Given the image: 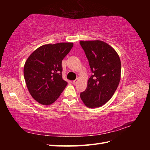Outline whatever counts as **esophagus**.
I'll use <instances>...</instances> for the list:
<instances>
[{
  "label": "esophagus",
  "mask_w": 150,
  "mask_h": 150,
  "mask_svg": "<svg viewBox=\"0 0 150 150\" xmlns=\"http://www.w3.org/2000/svg\"><path fill=\"white\" fill-rule=\"evenodd\" d=\"M77 81H78V79H76V80H75V81H73V83L74 84H75L77 82Z\"/></svg>",
  "instance_id": "obj_1"
}]
</instances>
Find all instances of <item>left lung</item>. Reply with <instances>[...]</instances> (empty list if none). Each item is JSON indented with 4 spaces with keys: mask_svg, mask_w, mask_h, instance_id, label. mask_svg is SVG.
<instances>
[{
    "mask_svg": "<svg viewBox=\"0 0 150 150\" xmlns=\"http://www.w3.org/2000/svg\"><path fill=\"white\" fill-rule=\"evenodd\" d=\"M93 73L81 98L90 108L100 107L113 97L120 81V57L112 47L99 40L80 41Z\"/></svg>",
    "mask_w": 150,
    "mask_h": 150,
    "instance_id": "left-lung-1",
    "label": "left lung"
}]
</instances>
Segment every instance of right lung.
<instances>
[{
    "instance_id": "1",
    "label": "right lung",
    "mask_w": 150,
    "mask_h": 150,
    "mask_svg": "<svg viewBox=\"0 0 150 150\" xmlns=\"http://www.w3.org/2000/svg\"><path fill=\"white\" fill-rule=\"evenodd\" d=\"M72 42L44 44L28 57L24 66L28 90L39 104L48 106L57 100L68 82L62 79V60Z\"/></svg>"
}]
</instances>
